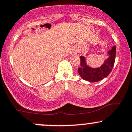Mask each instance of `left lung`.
I'll return each mask as SVG.
<instances>
[{
	"mask_svg": "<svg viewBox=\"0 0 132 132\" xmlns=\"http://www.w3.org/2000/svg\"><path fill=\"white\" fill-rule=\"evenodd\" d=\"M109 57L105 61L104 63L98 68H92L86 64L84 56H80V66L78 68V72L81 78L90 82H97L108 77L113 69L116 58V46L108 52Z\"/></svg>",
	"mask_w": 132,
	"mask_h": 132,
	"instance_id": "8db88e82",
	"label": "left lung"
}]
</instances>
